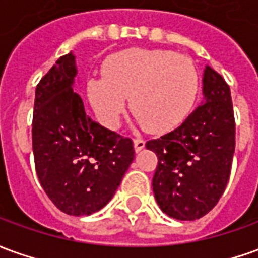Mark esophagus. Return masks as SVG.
<instances>
[{"label": "esophagus", "instance_id": "obj_1", "mask_svg": "<svg viewBox=\"0 0 258 258\" xmlns=\"http://www.w3.org/2000/svg\"><path fill=\"white\" fill-rule=\"evenodd\" d=\"M144 148H145V141H144V140H140V138L134 140L135 152H140V151H141V149H144Z\"/></svg>", "mask_w": 258, "mask_h": 258}]
</instances>
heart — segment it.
Instances as JSON below:
<instances>
[{"instance_id":"1","label":"heart","mask_w":258,"mask_h":258,"mask_svg":"<svg viewBox=\"0 0 258 258\" xmlns=\"http://www.w3.org/2000/svg\"><path fill=\"white\" fill-rule=\"evenodd\" d=\"M86 92L106 127H116L130 99V109L144 128L165 133L188 116L198 93V73L181 54L128 48L106 61L103 78L88 79Z\"/></svg>"}]
</instances>
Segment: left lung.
<instances>
[{"label":"left lung","mask_w":258,"mask_h":258,"mask_svg":"<svg viewBox=\"0 0 258 258\" xmlns=\"http://www.w3.org/2000/svg\"><path fill=\"white\" fill-rule=\"evenodd\" d=\"M204 102L183 124L147 149L158 156L152 187L166 215L194 221L208 214L225 191L235 154V116L225 79L205 66Z\"/></svg>","instance_id":"1"}]
</instances>
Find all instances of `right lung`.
<instances>
[{"label": "right lung", "instance_id": "right-lung-1", "mask_svg": "<svg viewBox=\"0 0 258 258\" xmlns=\"http://www.w3.org/2000/svg\"><path fill=\"white\" fill-rule=\"evenodd\" d=\"M75 55L60 57L36 88L32 141L43 190L62 212L84 217L107 204L134 160L130 138L93 121L74 82Z\"/></svg>", "mask_w": 258, "mask_h": 258}]
</instances>
